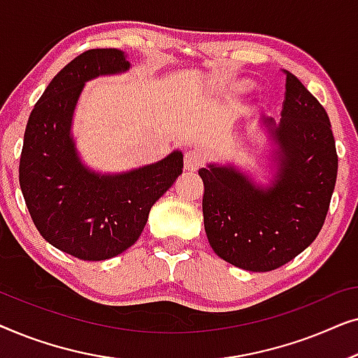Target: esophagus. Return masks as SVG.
Returning <instances> with one entry per match:
<instances>
[{"label": "esophagus", "instance_id": "1", "mask_svg": "<svg viewBox=\"0 0 358 358\" xmlns=\"http://www.w3.org/2000/svg\"><path fill=\"white\" fill-rule=\"evenodd\" d=\"M202 164H203V158H202V155L197 153V151L190 150L185 153V156H184L185 171H197Z\"/></svg>", "mask_w": 358, "mask_h": 358}]
</instances>
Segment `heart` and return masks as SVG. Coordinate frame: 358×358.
Returning a JSON list of instances; mask_svg holds the SVG:
<instances>
[{
    "mask_svg": "<svg viewBox=\"0 0 358 358\" xmlns=\"http://www.w3.org/2000/svg\"><path fill=\"white\" fill-rule=\"evenodd\" d=\"M238 86H239V87H248V83H246V81H241Z\"/></svg>",
    "mask_w": 358,
    "mask_h": 358,
    "instance_id": "heart-1",
    "label": "heart"
}]
</instances>
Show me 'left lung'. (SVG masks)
I'll return each mask as SVG.
<instances>
[{
  "label": "left lung",
  "instance_id": "1",
  "mask_svg": "<svg viewBox=\"0 0 358 358\" xmlns=\"http://www.w3.org/2000/svg\"><path fill=\"white\" fill-rule=\"evenodd\" d=\"M282 119H266L275 173L268 187L234 166L210 163L203 224L217 256L249 272H268L305 251L324 224L337 178L336 141L320 101L285 71Z\"/></svg>",
  "mask_w": 358,
  "mask_h": 358
}]
</instances>
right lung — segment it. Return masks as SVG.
Listing matches in <instances>:
<instances>
[{"instance_id": "add662e5", "label": "right lung", "mask_w": 358, "mask_h": 358, "mask_svg": "<svg viewBox=\"0 0 358 358\" xmlns=\"http://www.w3.org/2000/svg\"><path fill=\"white\" fill-rule=\"evenodd\" d=\"M130 68L117 48L78 55L50 81L29 115L19 184L42 238L83 261L127 251L143 231L156 200L182 174L180 151L122 174H99L81 163L71 135L86 81Z\"/></svg>"}]
</instances>
